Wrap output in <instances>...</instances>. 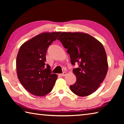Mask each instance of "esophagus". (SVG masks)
<instances>
[{
    "mask_svg": "<svg viewBox=\"0 0 124 124\" xmlns=\"http://www.w3.org/2000/svg\"><path fill=\"white\" fill-rule=\"evenodd\" d=\"M66 74H67V73L64 72L62 74H61L60 75H61V76H62V77H64V76H66Z\"/></svg>",
    "mask_w": 124,
    "mask_h": 124,
    "instance_id": "34e87169",
    "label": "esophagus"
}]
</instances>
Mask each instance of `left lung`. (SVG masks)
I'll return each instance as SVG.
<instances>
[{
	"label": "left lung",
	"instance_id": "left-lung-1",
	"mask_svg": "<svg viewBox=\"0 0 124 124\" xmlns=\"http://www.w3.org/2000/svg\"><path fill=\"white\" fill-rule=\"evenodd\" d=\"M67 49L72 64H79L73 72L77 81L70 86L73 93L84 97L96 91L108 72L106 51L102 44L87 33L62 32L58 39Z\"/></svg>",
	"mask_w": 124,
	"mask_h": 124
}]
</instances>
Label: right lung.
<instances>
[{
    "mask_svg": "<svg viewBox=\"0 0 124 124\" xmlns=\"http://www.w3.org/2000/svg\"><path fill=\"white\" fill-rule=\"evenodd\" d=\"M61 32L42 33L21 46L16 58L18 79L32 95L43 96L51 91L57 79L46 65L48 47L55 41Z\"/></svg>",
    "mask_w": 124,
    "mask_h": 124,
    "instance_id": "obj_1",
    "label": "right lung"
}]
</instances>
